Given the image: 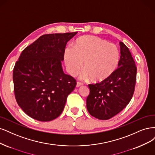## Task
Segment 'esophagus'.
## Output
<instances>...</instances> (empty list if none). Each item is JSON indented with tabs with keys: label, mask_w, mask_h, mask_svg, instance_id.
Returning a JSON list of instances; mask_svg holds the SVG:
<instances>
[{
	"label": "esophagus",
	"mask_w": 155,
	"mask_h": 155,
	"mask_svg": "<svg viewBox=\"0 0 155 155\" xmlns=\"http://www.w3.org/2000/svg\"><path fill=\"white\" fill-rule=\"evenodd\" d=\"M82 85V83H81V82H78L77 83V85H76V87H80V86H81Z\"/></svg>",
	"instance_id": "1"
}]
</instances>
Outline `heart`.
<instances>
[{"mask_svg":"<svg viewBox=\"0 0 155 155\" xmlns=\"http://www.w3.org/2000/svg\"><path fill=\"white\" fill-rule=\"evenodd\" d=\"M64 61L69 74L74 76L82 66L83 77L99 83L106 81L115 72L120 61V51L115 45L94 36L77 39L72 48H67Z\"/></svg>","mask_w":155,"mask_h":155,"instance_id":"b5f03b06","label":"heart"}]
</instances>
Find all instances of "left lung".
I'll return each mask as SVG.
<instances>
[{
  "label": "left lung",
  "mask_w": 155,
  "mask_h": 155,
  "mask_svg": "<svg viewBox=\"0 0 155 155\" xmlns=\"http://www.w3.org/2000/svg\"><path fill=\"white\" fill-rule=\"evenodd\" d=\"M120 58L117 69L106 81L89 84L87 111L99 120H108L120 112L131 100L136 83L137 67L128 48L119 43Z\"/></svg>",
  "instance_id": "8db88e82"
}]
</instances>
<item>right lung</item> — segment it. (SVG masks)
<instances>
[{"instance_id": "1", "label": "right lung", "mask_w": 155, "mask_h": 155, "mask_svg": "<svg viewBox=\"0 0 155 155\" xmlns=\"http://www.w3.org/2000/svg\"><path fill=\"white\" fill-rule=\"evenodd\" d=\"M77 32L47 34L22 51L13 69L17 102L29 117L48 122L61 114L76 81L62 67L67 42Z\"/></svg>"}]
</instances>
